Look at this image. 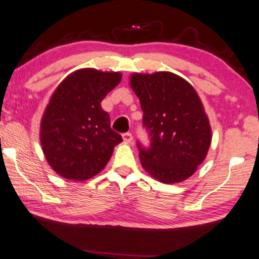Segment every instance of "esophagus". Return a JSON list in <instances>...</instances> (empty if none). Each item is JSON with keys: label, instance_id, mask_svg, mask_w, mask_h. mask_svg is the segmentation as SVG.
I'll return each mask as SVG.
<instances>
[{"label": "esophagus", "instance_id": "34e87169", "mask_svg": "<svg viewBox=\"0 0 259 259\" xmlns=\"http://www.w3.org/2000/svg\"><path fill=\"white\" fill-rule=\"evenodd\" d=\"M122 139H123V141H125V143H127V144H132V141H133L132 133H123V134H122Z\"/></svg>", "mask_w": 259, "mask_h": 259}]
</instances>
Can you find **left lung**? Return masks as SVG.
I'll return each instance as SVG.
<instances>
[{
	"mask_svg": "<svg viewBox=\"0 0 259 259\" xmlns=\"http://www.w3.org/2000/svg\"><path fill=\"white\" fill-rule=\"evenodd\" d=\"M130 84L139 98L150 147L138 143L141 165L165 184L180 183L196 172L211 145V126L194 88L176 74L134 73Z\"/></svg>",
	"mask_w": 259,
	"mask_h": 259,
	"instance_id": "obj_1",
	"label": "left lung"
}]
</instances>
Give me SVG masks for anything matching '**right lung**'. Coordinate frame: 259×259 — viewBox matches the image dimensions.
<instances>
[{"mask_svg": "<svg viewBox=\"0 0 259 259\" xmlns=\"http://www.w3.org/2000/svg\"><path fill=\"white\" fill-rule=\"evenodd\" d=\"M121 76L119 72L79 69L53 93L41 120L40 140L49 166L62 178L83 182L98 175L122 141L101 108Z\"/></svg>", "mask_w": 259, "mask_h": 259, "instance_id": "obj_1", "label": "right lung"}]
</instances>
